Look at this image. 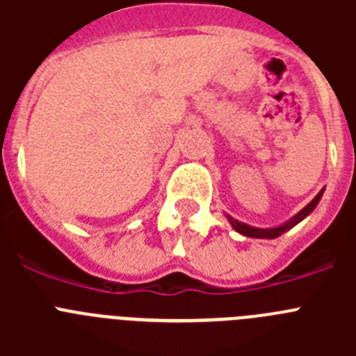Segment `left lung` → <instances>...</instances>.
Instances as JSON below:
<instances>
[{
	"instance_id": "8db88e82",
	"label": "left lung",
	"mask_w": 356,
	"mask_h": 356,
	"mask_svg": "<svg viewBox=\"0 0 356 356\" xmlns=\"http://www.w3.org/2000/svg\"><path fill=\"white\" fill-rule=\"evenodd\" d=\"M321 196H323V191H321V193L317 194V196L314 197V200L310 201V203H308V205L305 207V209L301 210L300 213H296V216L292 217L291 221L285 222V225H282V226H278V228H266V229H264V228H253V226H248V225H244V222H241V221H235L234 217H229V216H228V221H229V225H232L235 229H237L238 234L246 235V237H253V238H276V237H280V235H282V234H285L287 229H291L292 226H296L300 221H303L305 217H307L308 213H310L314 209H316L317 203H319V200H321Z\"/></svg>"
}]
</instances>
